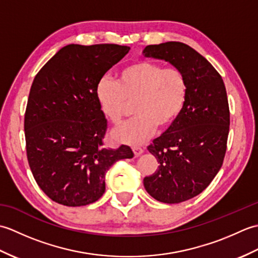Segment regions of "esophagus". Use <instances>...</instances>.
Masks as SVG:
<instances>
[{
    "label": "esophagus",
    "mask_w": 258,
    "mask_h": 258,
    "mask_svg": "<svg viewBox=\"0 0 258 258\" xmlns=\"http://www.w3.org/2000/svg\"><path fill=\"white\" fill-rule=\"evenodd\" d=\"M133 152H134L135 156H139L144 152V149L142 146H133Z\"/></svg>",
    "instance_id": "obj_1"
}]
</instances>
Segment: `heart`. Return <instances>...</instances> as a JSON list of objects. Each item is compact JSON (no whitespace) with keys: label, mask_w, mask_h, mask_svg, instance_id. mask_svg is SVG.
<instances>
[{"label":"heart","mask_w":258,"mask_h":258,"mask_svg":"<svg viewBox=\"0 0 258 258\" xmlns=\"http://www.w3.org/2000/svg\"><path fill=\"white\" fill-rule=\"evenodd\" d=\"M96 96L104 115L118 125L134 104L135 116L113 132L123 143L140 144L158 128L171 126L187 97V80L182 70L153 61H138L120 69L115 82L103 78Z\"/></svg>","instance_id":"obj_1"}]
</instances>
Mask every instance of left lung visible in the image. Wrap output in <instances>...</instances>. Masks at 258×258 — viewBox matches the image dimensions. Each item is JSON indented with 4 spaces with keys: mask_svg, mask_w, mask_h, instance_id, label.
<instances>
[{
    "mask_svg": "<svg viewBox=\"0 0 258 258\" xmlns=\"http://www.w3.org/2000/svg\"><path fill=\"white\" fill-rule=\"evenodd\" d=\"M143 54L165 59L187 80L179 116L147 146L160 165L144 178L145 189L156 201L177 204L202 193L222 167L229 132L226 89L213 65L184 43L147 45Z\"/></svg>",
    "mask_w": 258,
    "mask_h": 258,
    "instance_id": "1",
    "label": "left lung"
}]
</instances>
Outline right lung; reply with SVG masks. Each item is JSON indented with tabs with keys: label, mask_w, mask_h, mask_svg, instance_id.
Masks as SVG:
<instances>
[{
	"label": "right lung",
	"mask_w": 258,
	"mask_h": 258,
	"mask_svg": "<svg viewBox=\"0 0 258 258\" xmlns=\"http://www.w3.org/2000/svg\"><path fill=\"white\" fill-rule=\"evenodd\" d=\"M130 47H62L33 81L24 116L26 155L37 185L54 202L84 206L105 191V174L132 150L104 147L107 119L96 96L103 75Z\"/></svg>",
	"instance_id": "obj_1"
}]
</instances>
